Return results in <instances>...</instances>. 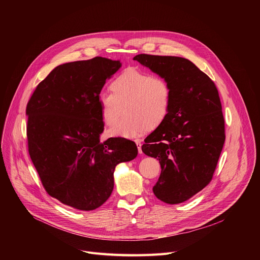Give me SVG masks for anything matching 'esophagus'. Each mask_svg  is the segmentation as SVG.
Here are the masks:
<instances>
[{"label":"esophagus","instance_id":"1","mask_svg":"<svg viewBox=\"0 0 260 260\" xmlns=\"http://www.w3.org/2000/svg\"><path fill=\"white\" fill-rule=\"evenodd\" d=\"M136 144H137V147H138V151L141 154L142 153V143H141L140 140H136Z\"/></svg>","mask_w":260,"mask_h":260}]
</instances>
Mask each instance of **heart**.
I'll return each instance as SVG.
<instances>
[{
	"instance_id": "1",
	"label": "heart",
	"mask_w": 260,
	"mask_h": 260,
	"mask_svg": "<svg viewBox=\"0 0 260 260\" xmlns=\"http://www.w3.org/2000/svg\"><path fill=\"white\" fill-rule=\"evenodd\" d=\"M112 92L104 91L98 96L103 123L112 126L122 114L125 104L127 115L109 131L120 138H137L151 126H157L168 117L172 90L161 77L147 71L127 69L111 83Z\"/></svg>"
}]
</instances>
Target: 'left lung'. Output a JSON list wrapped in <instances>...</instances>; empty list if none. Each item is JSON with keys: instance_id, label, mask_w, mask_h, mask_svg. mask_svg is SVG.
<instances>
[{"instance_id": "8db88e82", "label": "left lung", "mask_w": 260, "mask_h": 260, "mask_svg": "<svg viewBox=\"0 0 260 260\" xmlns=\"http://www.w3.org/2000/svg\"><path fill=\"white\" fill-rule=\"evenodd\" d=\"M142 66L172 90L168 117L145 139L142 151L157 157L161 173L155 197L170 205L189 200L212 180L225 141L224 118L214 82L190 60L138 54Z\"/></svg>"}]
</instances>
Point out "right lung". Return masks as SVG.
I'll return each mask as SVG.
<instances>
[{"label": "right lung", "mask_w": 260, "mask_h": 260, "mask_svg": "<svg viewBox=\"0 0 260 260\" xmlns=\"http://www.w3.org/2000/svg\"><path fill=\"white\" fill-rule=\"evenodd\" d=\"M120 60L96 56L54 68L26 106L28 153L49 196L81 211L102 206L114 187L115 167L136 158L135 142L100 137L98 96Z\"/></svg>", "instance_id": "obj_1"}]
</instances>
